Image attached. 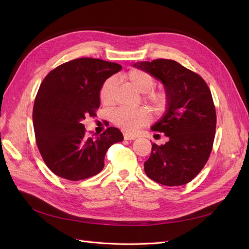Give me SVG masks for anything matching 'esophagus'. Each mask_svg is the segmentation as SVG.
Masks as SVG:
<instances>
[{"label": "esophagus", "instance_id": "obj_1", "mask_svg": "<svg viewBox=\"0 0 249 249\" xmlns=\"http://www.w3.org/2000/svg\"><path fill=\"white\" fill-rule=\"evenodd\" d=\"M124 138L125 140H134L135 138H136V136H135V135H133V134H130V133H124Z\"/></svg>", "mask_w": 249, "mask_h": 249}]
</instances>
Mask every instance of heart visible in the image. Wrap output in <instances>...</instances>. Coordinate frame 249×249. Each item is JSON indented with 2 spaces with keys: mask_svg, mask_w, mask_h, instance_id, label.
Returning <instances> with one entry per match:
<instances>
[{
  "mask_svg": "<svg viewBox=\"0 0 249 249\" xmlns=\"http://www.w3.org/2000/svg\"><path fill=\"white\" fill-rule=\"evenodd\" d=\"M122 80L129 83L137 91L144 93L143 100L150 105L156 113H161L166 108L167 94L163 90H154L155 79L152 74L141 71L131 70L122 76ZM116 81L114 78H108L103 83L100 89V101L105 105H110L114 101ZM150 119L147 109L118 107L111 113V120L115 125L127 132H134L139 127L148 124Z\"/></svg>",
  "mask_w": 249,
  "mask_h": 249,
  "instance_id": "b5f03b06",
  "label": "heart"
}]
</instances>
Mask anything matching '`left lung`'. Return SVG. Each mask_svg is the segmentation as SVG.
Listing matches in <instances>:
<instances>
[{"label":"left lung","mask_w":249,"mask_h":249,"mask_svg":"<svg viewBox=\"0 0 249 249\" xmlns=\"http://www.w3.org/2000/svg\"><path fill=\"white\" fill-rule=\"evenodd\" d=\"M160 80L167 94V110L152 130L169 140L152 145L144 163L146 176L165 186L185 185L205 166L216 130V110L211 90L199 74L169 59L134 64Z\"/></svg>","instance_id":"obj_1"}]
</instances>
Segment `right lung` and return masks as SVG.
<instances>
[{
  "mask_svg": "<svg viewBox=\"0 0 249 249\" xmlns=\"http://www.w3.org/2000/svg\"><path fill=\"white\" fill-rule=\"evenodd\" d=\"M122 65L94 58H79L57 66L43 79L33 107L36 144L47 166L70 180L101 172L108 148L124 140L110 126L99 136L86 134L83 120L95 116L100 89Z\"/></svg>",
  "mask_w": 249,
  "mask_h": 249,
  "instance_id": "1",
  "label": "right lung"
}]
</instances>
